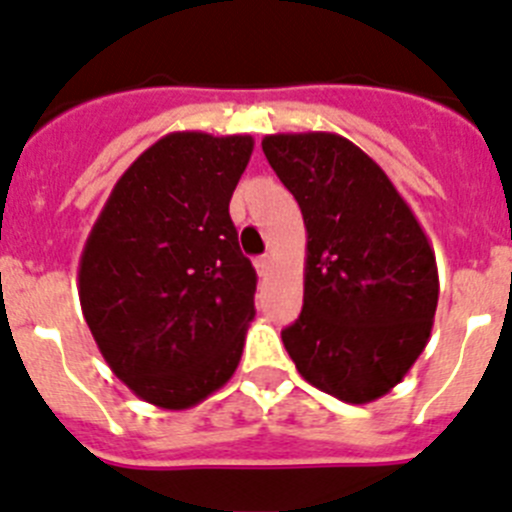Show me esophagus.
<instances>
[{
  "label": "esophagus",
  "mask_w": 512,
  "mask_h": 512,
  "mask_svg": "<svg viewBox=\"0 0 512 512\" xmlns=\"http://www.w3.org/2000/svg\"><path fill=\"white\" fill-rule=\"evenodd\" d=\"M255 267H257V273L267 275L270 273V267H273V260H270V255H262L255 260Z\"/></svg>",
  "instance_id": "34e87169"
}]
</instances>
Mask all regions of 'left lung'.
<instances>
[{"mask_svg":"<svg viewBox=\"0 0 512 512\" xmlns=\"http://www.w3.org/2000/svg\"><path fill=\"white\" fill-rule=\"evenodd\" d=\"M262 153L306 224L303 311L283 329L313 388L362 405L398 385L426 347L439 270L385 170L334 132L267 135Z\"/></svg>","mask_w":512,"mask_h":512,"instance_id":"1","label":"left lung"}]
</instances>
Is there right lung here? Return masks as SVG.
<instances>
[{
    "mask_svg": "<svg viewBox=\"0 0 512 512\" xmlns=\"http://www.w3.org/2000/svg\"><path fill=\"white\" fill-rule=\"evenodd\" d=\"M250 135L170 132L114 183L78 262L101 357L145 403L186 411L224 388L255 319L257 275L229 199Z\"/></svg>",
    "mask_w": 512,
    "mask_h": 512,
    "instance_id": "add662e5",
    "label": "right lung"
}]
</instances>
